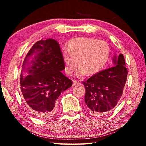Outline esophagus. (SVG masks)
<instances>
[{
	"label": "esophagus",
	"mask_w": 146,
	"mask_h": 146,
	"mask_svg": "<svg viewBox=\"0 0 146 146\" xmlns=\"http://www.w3.org/2000/svg\"><path fill=\"white\" fill-rule=\"evenodd\" d=\"M79 84H80V82H78L77 80H73V86H78Z\"/></svg>",
	"instance_id": "34e87169"
}]
</instances>
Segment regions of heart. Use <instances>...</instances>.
Listing matches in <instances>:
<instances>
[{
  "mask_svg": "<svg viewBox=\"0 0 146 146\" xmlns=\"http://www.w3.org/2000/svg\"><path fill=\"white\" fill-rule=\"evenodd\" d=\"M110 56V48L104 41L93 38L79 37L71 39L68 49L62 51V58L68 75L72 74L78 66L79 74L88 75L98 73L104 67Z\"/></svg>",
  "mask_w": 146,
  "mask_h": 146,
  "instance_id": "obj_1",
  "label": "heart"
}]
</instances>
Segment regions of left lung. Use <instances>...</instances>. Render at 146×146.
<instances>
[{"mask_svg":"<svg viewBox=\"0 0 146 146\" xmlns=\"http://www.w3.org/2000/svg\"><path fill=\"white\" fill-rule=\"evenodd\" d=\"M113 60L114 67L100 71L82 82L86 88V104L93 115L110 112L122 95L127 76L124 57L120 54Z\"/></svg>","mask_w":146,"mask_h":146,"instance_id":"1","label":"left lung"}]
</instances>
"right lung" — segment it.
Masks as SVG:
<instances>
[{"label": "right lung", "instance_id": "1", "mask_svg": "<svg viewBox=\"0 0 146 146\" xmlns=\"http://www.w3.org/2000/svg\"><path fill=\"white\" fill-rule=\"evenodd\" d=\"M64 69L60 46L53 38L36 42L24 58L21 91L25 104L38 118L51 117L61 93L72 86V80L62 73Z\"/></svg>", "mask_w": 146, "mask_h": 146}]
</instances>
